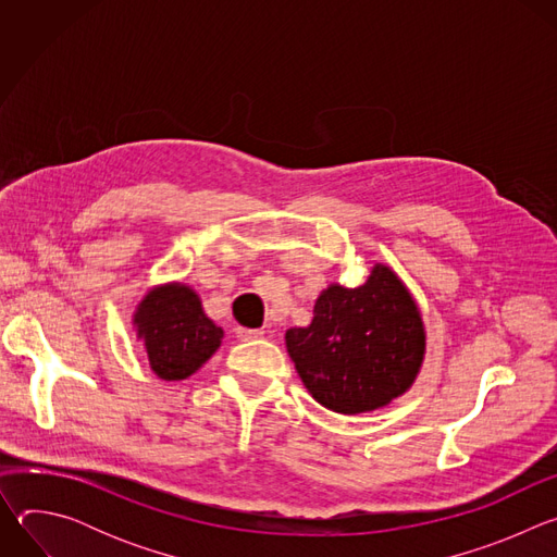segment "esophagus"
Here are the masks:
<instances>
[{"mask_svg":"<svg viewBox=\"0 0 557 557\" xmlns=\"http://www.w3.org/2000/svg\"><path fill=\"white\" fill-rule=\"evenodd\" d=\"M264 335V331L260 329H235V337L240 342H253V339H260Z\"/></svg>","mask_w":557,"mask_h":557,"instance_id":"obj_1","label":"esophagus"}]
</instances>
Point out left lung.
Listing matches in <instances>:
<instances>
[{"instance_id":"8db88e82","label":"left lung","mask_w":557,"mask_h":557,"mask_svg":"<svg viewBox=\"0 0 557 557\" xmlns=\"http://www.w3.org/2000/svg\"><path fill=\"white\" fill-rule=\"evenodd\" d=\"M308 329L286 331V348L317 404L342 414L370 412L404 394L423 361L417 304L387 267L357 288L331 286Z\"/></svg>"}]
</instances>
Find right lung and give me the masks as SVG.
Here are the masks:
<instances>
[{"instance_id":"right-lung-1","label":"right lung","mask_w":557,"mask_h":557,"mask_svg":"<svg viewBox=\"0 0 557 557\" xmlns=\"http://www.w3.org/2000/svg\"><path fill=\"white\" fill-rule=\"evenodd\" d=\"M151 370L165 381L194 374L220 346L222 329L202 312L198 295L181 284L151 290L136 312Z\"/></svg>"}]
</instances>
